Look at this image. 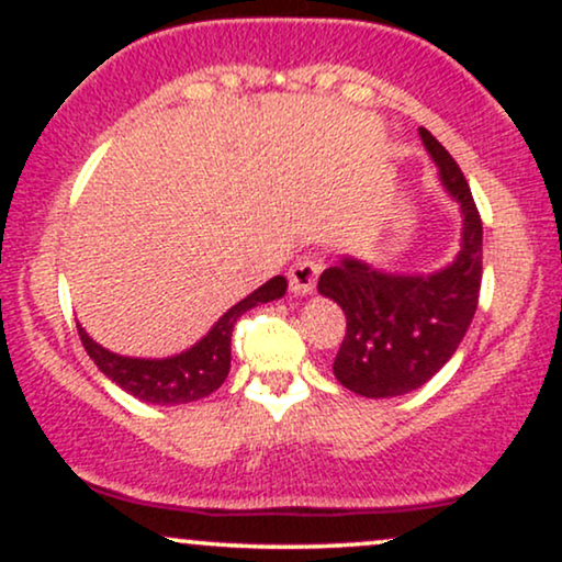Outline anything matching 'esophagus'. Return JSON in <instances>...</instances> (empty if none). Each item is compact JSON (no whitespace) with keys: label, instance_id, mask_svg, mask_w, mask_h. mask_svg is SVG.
Returning a JSON list of instances; mask_svg holds the SVG:
<instances>
[{"label":"esophagus","instance_id":"esophagus-1","mask_svg":"<svg viewBox=\"0 0 562 562\" xmlns=\"http://www.w3.org/2000/svg\"><path fill=\"white\" fill-rule=\"evenodd\" d=\"M322 272V263L314 256H303L290 267L288 280H290V293L293 295H312L317 288V277Z\"/></svg>","mask_w":562,"mask_h":562}]
</instances>
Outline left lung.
Wrapping results in <instances>:
<instances>
[{
    "label": "left lung",
    "instance_id": "8db88e82",
    "mask_svg": "<svg viewBox=\"0 0 562 562\" xmlns=\"http://www.w3.org/2000/svg\"><path fill=\"white\" fill-rule=\"evenodd\" d=\"M438 182L460 205V250L436 272H385L344 256L319 274L317 290L346 314L333 362L338 383L357 396L391 398L417 391L454 357L481 293L483 227L470 187L447 147L417 128Z\"/></svg>",
    "mask_w": 562,
    "mask_h": 562
}]
</instances>
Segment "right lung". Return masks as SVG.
<instances>
[{
    "instance_id": "add662e5",
    "label": "right lung",
    "mask_w": 562,
    "mask_h": 562,
    "mask_svg": "<svg viewBox=\"0 0 562 562\" xmlns=\"http://www.w3.org/2000/svg\"><path fill=\"white\" fill-rule=\"evenodd\" d=\"M285 290V277H272V280L263 282L259 290H254V293L245 295L243 301H237L235 306L227 308L198 344H192L190 348H184V351L164 359L124 357V353H115L111 348L97 344L94 338H89V333L83 330L81 325L76 327H79L81 344L87 348L89 357H92L97 370H100L108 380H113L119 389H124L126 393H132L134 398L147 404H190L198 402V398H205L209 393H214L218 385L227 380L235 322L240 319L248 308L259 306V303L282 299Z\"/></svg>"
}]
</instances>
